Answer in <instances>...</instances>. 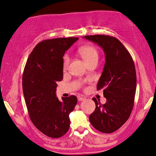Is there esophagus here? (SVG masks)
I'll list each match as a JSON object with an SVG mask.
<instances>
[{
    "label": "esophagus",
    "mask_w": 156,
    "mask_h": 156,
    "mask_svg": "<svg viewBox=\"0 0 156 156\" xmlns=\"http://www.w3.org/2000/svg\"><path fill=\"white\" fill-rule=\"evenodd\" d=\"M78 100L79 101H84V100H86V98H83V97L79 96V97H78Z\"/></svg>",
    "instance_id": "obj_1"
}]
</instances>
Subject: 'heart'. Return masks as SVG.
<instances>
[{
  "mask_svg": "<svg viewBox=\"0 0 156 156\" xmlns=\"http://www.w3.org/2000/svg\"><path fill=\"white\" fill-rule=\"evenodd\" d=\"M80 55L83 58L84 61L87 64L92 63L94 61H98V52L96 48H95L93 45H85L83 46L79 49ZM70 62V58L68 55H65L63 58V70L67 69L68 64Z\"/></svg>",
  "mask_w": 156,
  "mask_h": 156,
  "instance_id": "obj_1",
  "label": "heart"
}]
</instances>
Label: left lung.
Segmentation results:
<instances>
[{
    "mask_svg": "<svg viewBox=\"0 0 156 156\" xmlns=\"http://www.w3.org/2000/svg\"><path fill=\"white\" fill-rule=\"evenodd\" d=\"M84 38L97 43L105 54V63L97 90L103 89L106 103L101 104L93 98L95 109L89 120L100 132L111 133L127 121L133 108L136 90L135 64L128 50L115 37L94 35Z\"/></svg>",
    "mask_w": 156,
    "mask_h": 156,
    "instance_id": "obj_1",
    "label": "left lung"
}]
</instances>
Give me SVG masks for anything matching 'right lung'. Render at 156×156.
Listing matches in <instances>:
<instances>
[{"label": "right lung", "mask_w": 156, "mask_h": 156, "mask_svg": "<svg viewBox=\"0 0 156 156\" xmlns=\"http://www.w3.org/2000/svg\"><path fill=\"white\" fill-rule=\"evenodd\" d=\"M78 39L70 37L41 41L29 55L23 74V91L31 121L52 138H61L68 132L69 114L78 101L75 95L60 101L55 95L56 82L63 80V57Z\"/></svg>", "instance_id": "right-lung-1"}]
</instances>
